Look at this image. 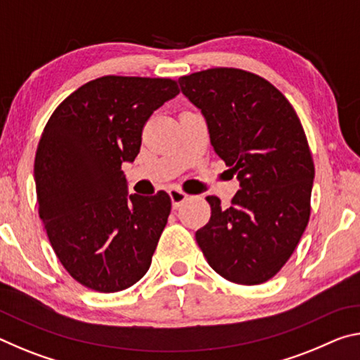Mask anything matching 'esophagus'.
<instances>
[{
    "mask_svg": "<svg viewBox=\"0 0 360 360\" xmlns=\"http://www.w3.org/2000/svg\"><path fill=\"white\" fill-rule=\"evenodd\" d=\"M169 193V198H172V203H173V208H179V206L186 202L188 198V195L178 191V188H172V191L168 192Z\"/></svg>",
    "mask_w": 360,
    "mask_h": 360,
    "instance_id": "obj_1",
    "label": "esophagus"
}]
</instances>
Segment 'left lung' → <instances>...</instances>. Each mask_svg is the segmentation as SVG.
<instances>
[{"instance_id":"8db88e82","label":"left lung","mask_w":360,"mask_h":360,"mask_svg":"<svg viewBox=\"0 0 360 360\" xmlns=\"http://www.w3.org/2000/svg\"><path fill=\"white\" fill-rule=\"evenodd\" d=\"M179 85L240 181L230 208L206 198L211 217L195 240L222 278L265 283L289 260L309 221L314 165L300 119L275 85L243 70L193 72Z\"/></svg>"}]
</instances>
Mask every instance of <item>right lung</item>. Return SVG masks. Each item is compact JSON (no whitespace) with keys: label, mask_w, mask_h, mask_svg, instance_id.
Here are the masks:
<instances>
[{"label":"right lung","mask_w":360,"mask_h":360,"mask_svg":"<svg viewBox=\"0 0 360 360\" xmlns=\"http://www.w3.org/2000/svg\"><path fill=\"white\" fill-rule=\"evenodd\" d=\"M178 94L172 79L98 77L72 92L42 131L39 217L58 260L85 288L119 292L149 270L172 200L129 195L122 163L135 160L144 124Z\"/></svg>","instance_id":"right-lung-1"}]
</instances>
